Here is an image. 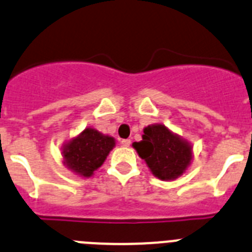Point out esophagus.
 I'll list each match as a JSON object with an SVG mask.
<instances>
[{
	"instance_id": "1",
	"label": "esophagus",
	"mask_w": 252,
	"mask_h": 252,
	"mask_svg": "<svg viewBox=\"0 0 252 252\" xmlns=\"http://www.w3.org/2000/svg\"><path fill=\"white\" fill-rule=\"evenodd\" d=\"M121 145L124 146V148H128V146H130V144H131V141L128 139H124V140H121Z\"/></svg>"
}]
</instances>
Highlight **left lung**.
<instances>
[{"mask_svg": "<svg viewBox=\"0 0 252 252\" xmlns=\"http://www.w3.org/2000/svg\"><path fill=\"white\" fill-rule=\"evenodd\" d=\"M132 146L160 180H174L183 175L193 159L190 142L162 124L149 125L141 141L133 142Z\"/></svg>", "mask_w": 252, "mask_h": 252, "instance_id": "8db88e82", "label": "left lung"}]
</instances>
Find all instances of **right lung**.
I'll return each instance as SVG.
<instances>
[{"mask_svg":"<svg viewBox=\"0 0 252 252\" xmlns=\"http://www.w3.org/2000/svg\"><path fill=\"white\" fill-rule=\"evenodd\" d=\"M116 140L93 127H86L78 136L72 137L62 146L63 164L74 174L90 178L104 162Z\"/></svg>","mask_w":252,"mask_h":252,"instance_id":"1","label":"right lung"}]
</instances>
